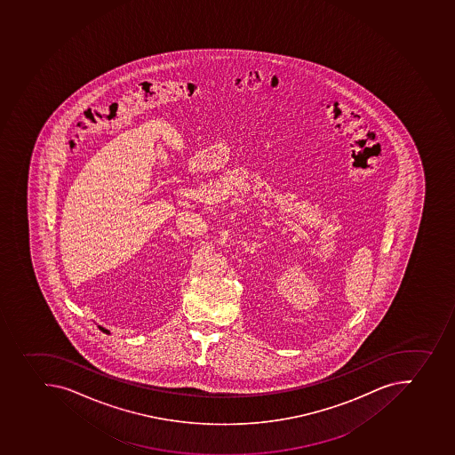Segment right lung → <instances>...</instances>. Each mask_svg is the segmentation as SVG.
Listing matches in <instances>:
<instances>
[{
  "instance_id": "right-lung-1",
  "label": "right lung",
  "mask_w": 455,
  "mask_h": 455,
  "mask_svg": "<svg viewBox=\"0 0 455 455\" xmlns=\"http://www.w3.org/2000/svg\"><path fill=\"white\" fill-rule=\"evenodd\" d=\"M99 328H100V330H103L102 327H99ZM103 331H107L108 332V330H103Z\"/></svg>"
}]
</instances>
